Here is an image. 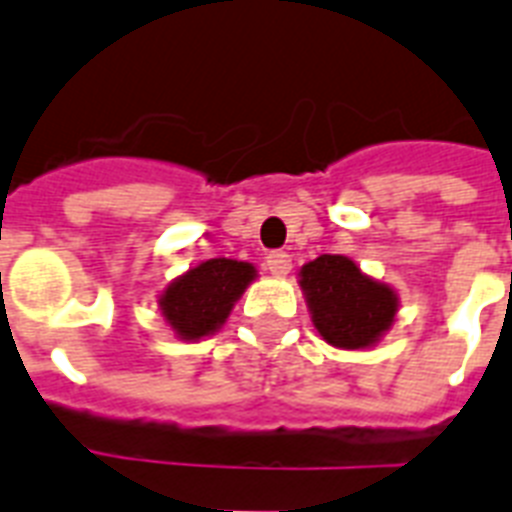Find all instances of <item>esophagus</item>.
Instances as JSON below:
<instances>
[{"label": "esophagus", "mask_w": 512, "mask_h": 512, "mask_svg": "<svg viewBox=\"0 0 512 512\" xmlns=\"http://www.w3.org/2000/svg\"><path fill=\"white\" fill-rule=\"evenodd\" d=\"M265 265H268V270L273 276H286V273L292 270V255L284 252V249H276V252H270V255L265 257Z\"/></svg>", "instance_id": "obj_1"}]
</instances>
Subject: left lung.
<instances>
[{
	"instance_id": "obj_1",
	"label": "left lung",
	"mask_w": 512,
	"mask_h": 512,
	"mask_svg": "<svg viewBox=\"0 0 512 512\" xmlns=\"http://www.w3.org/2000/svg\"><path fill=\"white\" fill-rule=\"evenodd\" d=\"M299 286L307 297L315 328L328 344L363 350L392 326L397 294L363 276L350 257L321 255L302 265Z\"/></svg>"
}]
</instances>
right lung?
<instances>
[{
	"mask_svg": "<svg viewBox=\"0 0 512 512\" xmlns=\"http://www.w3.org/2000/svg\"><path fill=\"white\" fill-rule=\"evenodd\" d=\"M252 278L255 268L249 263L213 257L176 278L162 292L160 310L181 339H202L226 323Z\"/></svg>",
	"mask_w": 512,
	"mask_h": 512,
	"instance_id": "add662e5",
	"label": "right lung"
}]
</instances>
